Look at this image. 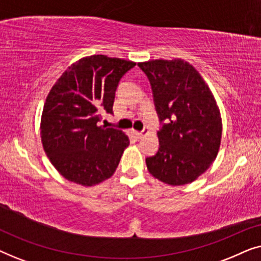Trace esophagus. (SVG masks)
I'll list each match as a JSON object with an SVG mask.
<instances>
[{
  "label": "esophagus",
  "mask_w": 261,
  "mask_h": 261,
  "mask_svg": "<svg viewBox=\"0 0 261 261\" xmlns=\"http://www.w3.org/2000/svg\"><path fill=\"white\" fill-rule=\"evenodd\" d=\"M147 133H148V128H144L142 130H135L134 132V134L137 135V138H139V139L142 138L145 134H147Z\"/></svg>",
  "instance_id": "obj_1"
}]
</instances>
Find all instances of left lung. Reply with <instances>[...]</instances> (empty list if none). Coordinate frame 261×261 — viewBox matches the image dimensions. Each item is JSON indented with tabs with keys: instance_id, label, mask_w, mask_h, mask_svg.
Here are the masks:
<instances>
[{
	"instance_id": "obj_1",
	"label": "left lung",
	"mask_w": 261,
	"mask_h": 261,
	"mask_svg": "<svg viewBox=\"0 0 261 261\" xmlns=\"http://www.w3.org/2000/svg\"><path fill=\"white\" fill-rule=\"evenodd\" d=\"M138 66L151 84L160 121L159 148L146 158L149 173L173 187L191 183L209 169L220 148L222 122L215 98L184 60H149Z\"/></svg>"
}]
</instances>
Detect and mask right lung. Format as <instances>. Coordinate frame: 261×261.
I'll list each match as a JSON object with an SVG mask.
<instances>
[{
  "label": "right lung",
  "instance_id": "right-lung-1",
  "mask_svg": "<svg viewBox=\"0 0 261 261\" xmlns=\"http://www.w3.org/2000/svg\"><path fill=\"white\" fill-rule=\"evenodd\" d=\"M135 63L95 55L72 64L56 82L41 116V141L53 166L67 180L92 187L115 172L129 139L98 127L113 114L119 83Z\"/></svg>",
  "mask_w": 261,
  "mask_h": 261
}]
</instances>
